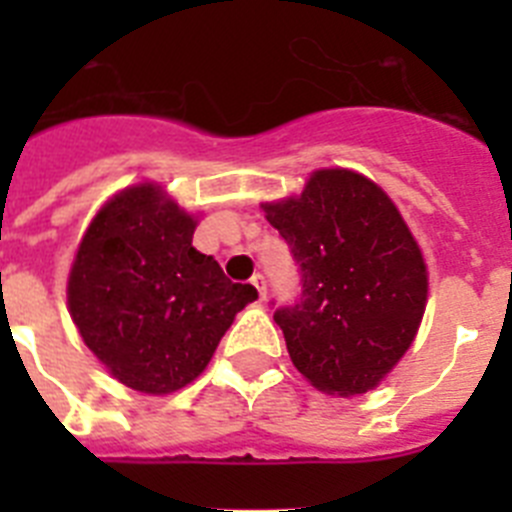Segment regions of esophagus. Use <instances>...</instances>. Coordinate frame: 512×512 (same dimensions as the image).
I'll return each instance as SVG.
<instances>
[{
	"label": "esophagus",
	"mask_w": 512,
	"mask_h": 512,
	"mask_svg": "<svg viewBox=\"0 0 512 512\" xmlns=\"http://www.w3.org/2000/svg\"><path fill=\"white\" fill-rule=\"evenodd\" d=\"M251 284L256 287V292H259V300H266V279L261 277V274H253Z\"/></svg>",
	"instance_id": "1"
}]
</instances>
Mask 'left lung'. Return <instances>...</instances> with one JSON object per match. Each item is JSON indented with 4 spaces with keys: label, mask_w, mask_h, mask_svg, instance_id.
Returning <instances> with one entry per match:
<instances>
[{
    "label": "left lung",
    "mask_w": 512,
    "mask_h": 512,
    "mask_svg": "<svg viewBox=\"0 0 512 512\" xmlns=\"http://www.w3.org/2000/svg\"><path fill=\"white\" fill-rule=\"evenodd\" d=\"M300 271V297L274 310L292 364L330 395H364L402 359L428 295L420 248L366 176L315 171L297 200L264 205Z\"/></svg>",
    "instance_id": "obj_1"
}]
</instances>
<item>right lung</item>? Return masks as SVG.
I'll return each mask as SVG.
<instances>
[{
    "instance_id": "obj_1",
    "label": "right lung",
    "mask_w": 512,
    "mask_h": 512,
    "mask_svg": "<svg viewBox=\"0 0 512 512\" xmlns=\"http://www.w3.org/2000/svg\"><path fill=\"white\" fill-rule=\"evenodd\" d=\"M194 225L140 184L97 212L76 251L71 318L112 377L138 392L166 395L200 377L235 312L259 297L192 246Z\"/></svg>"
}]
</instances>
